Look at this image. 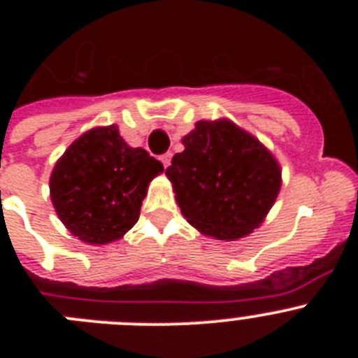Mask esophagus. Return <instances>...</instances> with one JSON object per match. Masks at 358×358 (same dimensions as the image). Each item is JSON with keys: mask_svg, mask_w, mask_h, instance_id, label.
<instances>
[{"mask_svg": "<svg viewBox=\"0 0 358 358\" xmlns=\"http://www.w3.org/2000/svg\"><path fill=\"white\" fill-rule=\"evenodd\" d=\"M170 161H172V154H170V152H166V154H163V156H161V163H163L164 169H169Z\"/></svg>", "mask_w": 358, "mask_h": 358, "instance_id": "1", "label": "esophagus"}]
</instances>
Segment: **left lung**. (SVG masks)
I'll return each instance as SVG.
<instances>
[{
    "label": "left lung",
    "instance_id": "left-lung-1",
    "mask_svg": "<svg viewBox=\"0 0 358 358\" xmlns=\"http://www.w3.org/2000/svg\"><path fill=\"white\" fill-rule=\"evenodd\" d=\"M182 145L166 177L186 220L227 242L260 227L281 188L273 152L227 118L201 120Z\"/></svg>",
    "mask_w": 358,
    "mask_h": 358
}]
</instances>
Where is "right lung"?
Here are the masks:
<instances>
[{
    "instance_id": "obj_1",
    "label": "right lung",
    "mask_w": 358,
    "mask_h": 358,
    "mask_svg": "<svg viewBox=\"0 0 358 358\" xmlns=\"http://www.w3.org/2000/svg\"><path fill=\"white\" fill-rule=\"evenodd\" d=\"M163 170L147 150L125 143L118 125L93 127L57 159L50 197L73 236L106 245L138 222L148 185Z\"/></svg>"
}]
</instances>
